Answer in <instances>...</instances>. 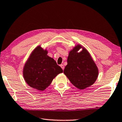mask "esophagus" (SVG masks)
Masks as SVG:
<instances>
[{
  "mask_svg": "<svg viewBox=\"0 0 122 122\" xmlns=\"http://www.w3.org/2000/svg\"><path fill=\"white\" fill-rule=\"evenodd\" d=\"M60 66H61V69H62L64 70V65L63 64H61Z\"/></svg>",
  "mask_w": 122,
  "mask_h": 122,
  "instance_id": "34e87169",
  "label": "esophagus"
}]
</instances>
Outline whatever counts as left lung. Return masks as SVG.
<instances>
[{"mask_svg":"<svg viewBox=\"0 0 122 122\" xmlns=\"http://www.w3.org/2000/svg\"><path fill=\"white\" fill-rule=\"evenodd\" d=\"M81 47L76 46L70 52L64 73L74 86L84 89L95 82L99 71L87 50L83 48L81 52H77Z\"/></svg>","mask_w":122,"mask_h":122,"instance_id":"8db88e82","label":"left lung"}]
</instances>
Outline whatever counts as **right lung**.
Here are the masks:
<instances>
[{
  "mask_svg": "<svg viewBox=\"0 0 122 122\" xmlns=\"http://www.w3.org/2000/svg\"><path fill=\"white\" fill-rule=\"evenodd\" d=\"M46 50L41 46L34 50L25 65L23 75L30 86L43 91L52 82L53 78L63 72L56 61L47 55Z\"/></svg>",
  "mask_w": 122,
  "mask_h": 122,
  "instance_id": "right-lung-1",
  "label": "right lung"
}]
</instances>
